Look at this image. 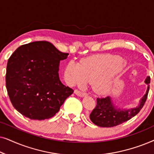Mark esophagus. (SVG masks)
I'll return each instance as SVG.
<instances>
[{
  "instance_id": "obj_1",
  "label": "esophagus",
  "mask_w": 154,
  "mask_h": 154,
  "mask_svg": "<svg viewBox=\"0 0 154 154\" xmlns=\"http://www.w3.org/2000/svg\"><path fill=\"white\" fill-rule=\"evenodd\" d=\"M74 93L76 94V95H78V96L81 97H85L86 95L85 93H84V92H82L81 91H79V90H74Z\"/></svg>"
}]
</instances>
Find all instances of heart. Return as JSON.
Listing matches in <instances>:
<instances>
[{
    "label": "heart",
    "mask_w": 154,
    "mask_h": 154,
    "mask_svg": "<svg viewBox=\"0 0 154 154\" xmlns=\"http://www.w3.org/2000/svg\"><path fill=\"white\" fill-rule=\"evenodd\" d=\"M125 63L123 59L113 55H99L86 59L81 64L71 60L66 67V75L71 85L91 82L96 93H106L121 75Z\"/></svg>",
    "instance_id": "b5f03b06"
}]
</instances>
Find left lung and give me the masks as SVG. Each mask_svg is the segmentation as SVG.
Instances as JSON below:
<instances>
[{
    "mask_svg": "<svg viewBox=\"0 0 154 154\" xmlns=\"http://www.w3.org/2000/svg\"><path fill=\"white\" fill-rule=\"evenodd\" d=\"M144 82L148 85L147 90L144 95L141 98L137 106L130 109H123L113 104L111 97L97 98V106L90 115L91 121L100 127L111 128L131 119L140 112L147 99L150 77L147 76Z\"/></svg>",
    "mask_w": 154,
    "mask_h": 154,
    "instance_id": "1",
    "label": "left lung"
}]
</instances>
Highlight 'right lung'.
Masks as SVG:
<instances>
[{
    "instance_id": "1",
    "label": "right lung",
    "mask_w": 154,
    "mask_h": 154,
    "mask_svg": "<svg viewBox=\"0 0 154 154\" xmlns=\"http://www.w3.org/2000/svg\"><path fill=\"white\" fill-rule=\"evenodd\" d=\"M68 53L48 41H35L19 47L9 58L6 88L17 111L31 120L54 116L73 92L59 77L60 63Z\"/></svg>"
}]
</instances>
